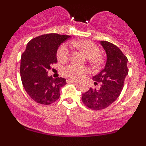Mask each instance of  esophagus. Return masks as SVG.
I'll list each match as a JSON object with an SVG mask.
<instances>
[{"label":"esophagus","instance_id":"esophagus-1","mask_svg":"<svg viewBox=\"0 0 146 146\" xmlns=\"http://www.w3.org/2000/svg\"><path fill=\"white\" fill-rule=\"evenodd\" d=\"M66 82H72V83H77V82H78L77 81L74 80H71V79L66 80Z\"/></svg>","mask_w":146,"mask_h":146}]
</instances>
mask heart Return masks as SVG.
<instances>
[{"label": "heart", "instance_id": "1", "mask_svg": "<svg viewBox=\"0 0 146 146\" xmlns=\"http://www.w3.org/2000/svg\"><path fill=\"white\" fill-rule=\"evenodd\" d=\"M70 45L72 47L85 52L88 57V60L91 65L97 66L103 63V58L99 54V47L90 40H73L70 42ZM70 55V47L66 44L60 45L57 52L58 59L60 62H66L69 60ZM87 72V68L74 64H69L64 69V73L66 77L73 80L82 79Z\"/></svg>", "mask_w": 146, "mask_h": 146}]
</instances>
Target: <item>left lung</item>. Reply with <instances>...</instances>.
<instances>
[{"mask_svg": "<svg viewBox=\"0 0 146 146\" xmlns=\"http://www.w3.org/2000/svg\"><path fill=\"white\" fill-rule=\"evenodd\" d=\"M107 53V61L104 69L93 77L94 85H101L99 89L90 88L82 94V102L93 110L108 108L118 99L124 86L128 74V59L117 46L106 41L100 42Z\"/></svg>", "mask_w": 146, "mask_h": 146, "instance_id": "8db88e82", "label": "left lung"}]
</instances>
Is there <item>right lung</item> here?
I'll list each match as a JSON object with an SVG mask.
<instances>
[{"label": "right lung", "instance_id": "1", "mask_svg": "<svg viewBox=\"0 0 146 146\" xmlns=\"http://www.w3.org/2000/svg\"><path fill=\"white\" fill-rule=\"evenodd\" d=\"M68 35L44 34L31 39L21 55L20 76L29 96L41 104H52L60 97V88L66 84L65 78L48 77L50 66L57 63L58 48Z\"/></svg>", "mask_w": 146, "mask_h": 146}]
</instances>
